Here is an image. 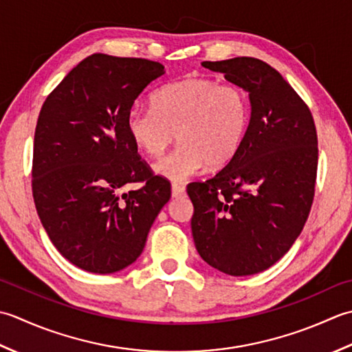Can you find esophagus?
I'll return each instance as SVG.
<instances>
[{
	"instance_id": "1",
	"label": "esophagus",
	"mask_w": 352,
	"mask_h": 352,
	"mask_svg": "<svg viewBox=\"0 0 352 352\" xmlns=\"http://www.w3.org/2000/svg\"><path fill=\"white\" fill-rule=\"evenodd\" d=\"M171 196L173 197H184L185 196V186L181 184L171 185Z\"/></svg>"
}]
</instances>
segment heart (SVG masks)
I'll list each match as a JSON object with an SVG mask.
<instances>
[{"label":"heart","instance_id":"heart-1","mask_svg":"<svg viewBox=\"0 0 352 352\" xmlns=\"http://www.w3.org/2000/svg\"><path fill=\"white\" fill-rule=\"evenodd\" d=\"M152 104L127 112V132L153 157L164 153L176 132L177 147L153 166L156 175L175 182L205 166H226L239 153L252 116L249 94L241 86L220 85L208 77L162 86L152 96Z\"/></svg>","mask_w":352,"mask_h":352}]
</instances>
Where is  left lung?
I'll list each match as a JSON object with an SVG mask.
<instances>
[{"label":"left lung","mask_w":352,"mask_h":352,"mask_svg":"<svg viewBox=\"0 0 352 352\" xmlns=\"http://www.w3.org/2000/svg\"><path fill=\"white\" fill-rule=\"evenodd\" d=\"M249 92L252 116L228 166L186 192L195 206L191 232L202 260L231 276L269 269L308 219L318 173L311 112L284 77L255 57L202 62Z\"/></svg>","instance_id":"left-lung-1"}]
</instances>
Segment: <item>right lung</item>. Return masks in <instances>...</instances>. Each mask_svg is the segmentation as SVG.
<instances>
[{"instance_id":"right-lung-1","label":"right lung","mask_w":352,"mask_h":352,"mask_svg":"<svg viewBox=\"0 0 352 352\" xmlns=\"http://www.w3.org/2000/svg\"><path fill=\"white\" fill-rule=\"evenodd\" d=\"M160 62L96 53L74 67L42 104L34 131L32 188L54 248L91 274L132 264L171 196L127 132V112ZM140 190L119 196L126 183Z\"/></svg>"}]
</instances>
